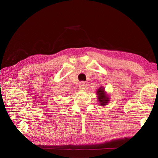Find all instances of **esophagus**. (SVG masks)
I'll list each match as a JSON object with an SVG mask.
<instances>
[{
	"label": "esophagus",
	"mask_w": 158,
	"mask_h": 158,
	"mask_svg": "<svg viewBox=\"0 0 158 158\" xmlns=\"http://www.w3.org/2000/svg\"><path fill=\"white\" fill-rule=\"evenodd\" d=\"M84 86H85V82L83 81H81L79 84V87L80 89H84Z\"/></svg>",
	"instance_id": "34e87169"
}]
</instances>
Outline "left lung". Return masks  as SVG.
<instances>
[{"mask_svg": "<svg viewBox=\"0 0 158 158\" xmlns=\"http://www.w3.org/2000/svg\"><path fill=\"white\" fill-rule=\"evenodd\" d=\"M97 93V94L98 95V102H100V105L105 106L106 104H108V101H109V98L108 96H107V94H106L104 88H102V87L99 88Z\"/></svg>", "mask_w": 158, "mask_h": 158, "instance_id": "left-lung-1", "label": "left lung"}]
</instances>
